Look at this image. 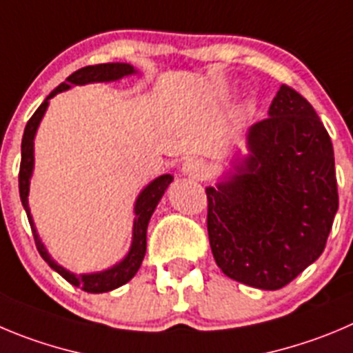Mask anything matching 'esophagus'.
Here are the masks:
<instances>
[{
  "instance_id": "34e87169",
  "label": "esophagus",
  "mask_w": 353,
  "mask_h": 353,
  "mask_svg": "<svg viewBox=\"0 0 353 353\" xmlns=\"http://www.w3.org/2000/svg\"><path fill=\"white\" fill-rule=\"evenodd\" d=\"M207 172H209V169H207V165L203 163L202 160H196V158H192V160L184 161L183 165V174L188 177H192V179H199L202 181L203 177L207 176Z\"/></svg>"
}]
</instances>
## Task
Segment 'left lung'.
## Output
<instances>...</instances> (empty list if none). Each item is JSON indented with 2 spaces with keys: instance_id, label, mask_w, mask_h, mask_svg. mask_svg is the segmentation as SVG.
<instances>
[{
  "instance_id": "obj_1",
  "label": "left lung",
  "mask_w": 353,
  "mask_h": 353,
  "mask_svg": "<svg viewBox=\"0 0 353 353\" xmlns=\"http://www.w3.org/2000/svg\"><path fill=\"white\" fill-rule=\"evenodd\" d=\"M247 148L235 174L205 190L207 232L225 275L275 291L324 251L338 210L334 151L310 102L289 85L249 128Z\"/></svg>"
}]
</instances>
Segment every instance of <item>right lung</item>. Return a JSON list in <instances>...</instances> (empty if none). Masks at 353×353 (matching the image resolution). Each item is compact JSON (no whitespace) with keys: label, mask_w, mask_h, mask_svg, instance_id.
I'll list each match as a JSON object with an SVG mask.
<instances>
[{"label":"right lung","mask_w":353,"mask_h":353,"mask_svg":"<svg viewBox=\"0 0 353 353\" xmlns=\"http://www.w3.org/2000/svg\"><path fill=\"white\" fill-rule=\"evenodd\" d=\"M137 72L134 69V65L123 64V62H110V64H97V65H87V68H81L78 71H74L72 74H69L68 80L64 83L59 85L55 90L50 92L45 101L41 102V106L34 111L31 118H29L28 125L24 128V136H22V160H21V170H19V193H21L22 205H24L26 214H28L29 225H31L32 236H34V243L38 252L41 254V258L50 265V268H54L59 275H62L69 284L81 288L87 292H108L113 291V289L120 288V285L127 284L132 276L136 275L137 270H139L141 263H143L144 254H146V232H148V223H150L151 214L157 209L158 202L163 196L165 190L169 188V184L172 183L174 177L170 174H163V176L157 177L154 181H151L146 188H144L141 195L137 196L136 207H134V212H136V219H134V233H132V245L128 254L125 256L123 261H120L118 265H114L113 268L104 270V272L99 273H87V275H74V273L68 272L65 268H62L61 265L52 259V256L48 254V251L45 249V245L39 240L38 232L34 228V223H32L31 210H29L28 203V195H29V183H31L32 176V167H34V136L36 130H38V125L41 121L43 114L48 108V101H50L54 95H57L59 92H64L68 88H71L72 85H85V83H95V81H114L120 80V78L128 77V74H134Z\"/></svg>","instance_id":"obj_1"}]
</instances>
